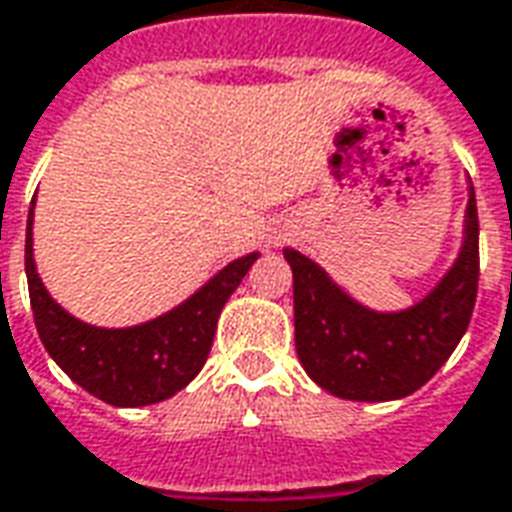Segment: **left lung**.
<instances>
[{
  "label": "left lung",
  "mask_w": 512,
  "mask_h": 512,
  "mask_svg": "<svg viewBox=\"0 0 512 512\" xmlns=\"http://www.w3.org/2000/svg\"><path fill=\"white\" fill-rule=\"evenodd\" d=\"M293 271L296 355L318 388L352 402L405 399L449 360L466 335L480 280V221L468 182L463 244L424 299L405 310L360 305L316 260L282 249Z\"/></svg>",
  "instance_id": "1"
}]
</instances>
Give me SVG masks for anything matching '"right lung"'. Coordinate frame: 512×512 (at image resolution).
Instances as JSON below:
<instances>
[{"label": "right lung", "mask_w": 512, "mask_h": 512, "mask_svg": "<svg viewBox=\"0 0 512 512\" xmlns=\"http://www.w3.org/2000/svg\"><path fill=\"white\" fill-rule=\"evenodd\" d=\"M35 207V199H32ZM32 207L24 268L35 327L46 352L71 380L113 407H144L182 391L205 366L216 324L260 252L232 260L169 313L135 327H94L57 305L32 257Z\"/></svg>", "instance_id": "add662e5"}]
</instances>
